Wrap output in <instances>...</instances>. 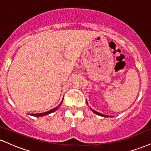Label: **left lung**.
Segmentation results:
<instances>
[{
	"label": "left lung",
	"mask_w": 151,
	"mask_h": 151,
	"mask_svg": "<svg viewBox=\"0 0 151 151\" xmlns=\"http://www.w3.org/2000/svg\"><path fill=\"white\" fill-rule=\"evenodd\" d=\"M91 111H92L93 112V113L96 114H97V115H99V116H104V117H108V116L104 115V114H101L99 113V112L96 111H94V110H93V109H91Z\"/></svg>",
	"instance_id": "8db88e82"
}]
</instances>
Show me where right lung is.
<instances>
[{"label": "right lung", "instance_id": "1", "mask_svg": "<svg viewBox=\"0 0 151 151\" xmlns=\"http://www.w3.org/2000/svg\"><path fill=\"white\" fill-rule=\"evenodd\" d=\"M60 104L58 106H57L56 108H55V109H52V110H50V111H47V112H45V113H41V114H30V115H32V116H45V115H47V114H51V113H52V112H54V111H55L57 110V109H59V107H60Z\"/></svg>", "mask_w": 151, "mask_h": 151}]
</instances>
